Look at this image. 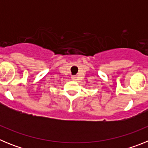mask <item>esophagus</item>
<instances>
[{
    "label": "esophagus",
    "mask_w": 148,
    "mask_h": 148,
    "mask_svg": "<svg viewBox=\"0 0 148 148\" xmlns=\"http://www.w3.org/2000/svg\"><path fill=\"white\" fill-rule=\"evenodd\" d=\"M71 78H72V79H73V80H74V81H75L77 79L76 75H73V76H72Z\"/></svg>",
    "instance_id": "obj_1"
}]
</instances>
